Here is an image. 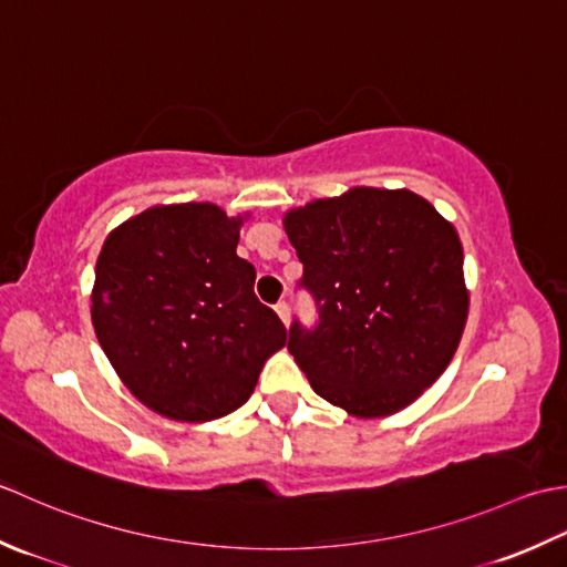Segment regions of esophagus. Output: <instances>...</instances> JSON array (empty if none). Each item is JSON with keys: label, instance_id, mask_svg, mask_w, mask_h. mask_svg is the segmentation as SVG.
<instances>
[{"label": "esophagus", "instance_id": "34e87169", "mask_svg": "<svg viewBox=\"0 0 567 567\" xmlns=\"http://www.w3.org/2000/svg\"><path fill=\"white\" fill-rule=\"evenodd\" d=\"M274 310H276V313H279V318H281L284 322H288V318H291V308H288L286 300H279V303L274 306Z\"/></svg>", "mask_w": 567, "mask_h": 567}]
</instances>
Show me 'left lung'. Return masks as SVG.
I'll list each match as a JSON object with an SVG mask.
<instances>
[{
    "label": "left lung",
    "mask_w": 567,
    "mask_h": 567,
    "mask_svg": "<svg viewBox=\"0 0 567 567\" xmlns=\"http://www.w3.org/2000/svg\"><path fill=\"white\" fill-rule=\"evenodd\" d=\"M284 229L320 310L313 332H288L310 386L354 419L406 409L445 372L467 322L453 223L413 190L357 186L293 207Z\"/></svg>",
    "instance_id": "obj_1"
}]
</instances>
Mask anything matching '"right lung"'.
<instances>
[{
    "label": "right lung",
    "instance_id": "right-lung-1",
    "mask_svg": "<svg viewBox=\"0 0 567 567\" xmlns=\"http://www.w3.org/2000/svg\"><path fill=\"white\" fill-rule=\"evenodd\" d=\"M245 219L215 203L154 205L100 249L95 334L122 384L164 419L233 413L286 344L284 322L254 296L257 271L237 257Z\"/></svg>",
    "mask_w": 567,
    "mask_h": 567
}]
</instances>
